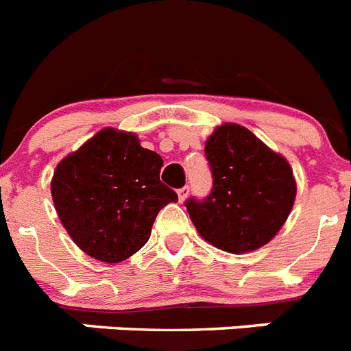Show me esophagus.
I'll return each mask as SVG.
<instances>
[{
  "label": "esophagus",
  "mask_w": 351,
  "mask_h": 351,
  "mask_svg": "<svg viewBox=\"0 0 351 351\" xmlns=\"http://www.w3.org/2000/svg\"><path fill=\"white\" fill-rule=\"evenodd\" d=\"M188 193H190V186H188V184L182 186V188H179V190H178V198H179V202H184L186 197H188Z\"/></svg>",
  "instance_id": "obj_1"
}]
</instances>
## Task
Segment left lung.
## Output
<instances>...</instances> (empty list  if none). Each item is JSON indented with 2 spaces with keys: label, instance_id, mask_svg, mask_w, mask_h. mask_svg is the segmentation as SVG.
<instances>
[{
  "label": "left lung",
  "instance_id": "1",
  "mask_svg": "<svg viewBox=\"0 0 351 351\" xmlns=\"http://www.w3.org/2000/svg\"><path fill=\"white\" fill-rule=\"evenodd\" d=\"M206 158L213 190L204 200H186L198 234L237 255L267 244L295 200L297 186L288 161L234 123L214 130L206 142Z\"/></svg>",
  "mask_w": 351,
  "mask_h": 351
}]
</instances>
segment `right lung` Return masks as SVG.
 Segmentation results:
<instances>
[{
    "mask_svg": "<svg viewBox=\"0 0 351 351\" xmlns=\"http://www.w3.org/2000/svg\"><path fill=\"white\" fill-rule=\"evenodd\" d=\"M163 160L133 133L105 128L56 167L54 207L73 243L93 258L117 263L149 241L178 193L160 181Z\"/></svg>",
    "mask_w": 351,
    "mask_h": 351,
    "instance_id": "1",
    "label": "right lung"
}]
</instances>
